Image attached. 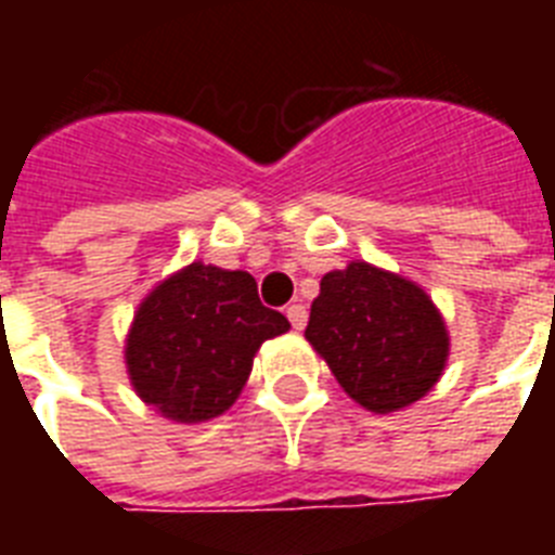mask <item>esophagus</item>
<instances>
[{"label":"esophagus","mask_w":555,"mask_h":555,"mask_svg":"<svg viewBox=\"0 0 555 555\" xmlns=\"http://www.w3.org/2000/svg\"><path fill=\"white\" fill-rule=\"evenodd\" d=\"M287 320H291V325H294L296 331H302L305 322H308V311H305V305L302 302L287 305Z\"/></svg>","instance_id":"esophagus-1"}]
</instances>
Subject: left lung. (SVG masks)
Masks as SVG:
<instances>
[{
    "instance_id": "1",
    "label": "left lung",
    "mask_w": 555,
    "mask_h": 555,
    "mask_svg": "<svg viewBox=\"0 0 555 555\" xmlns=\"http://www.w3.org/2000/svg\"><path fill=\"white\" fill-rule=\"evenodd\" d=\"M305 339L346 395L377 414L431 391L449 357L447 325L426 291L369 261L322 276Z\"/></svg>"
}]
</instances>
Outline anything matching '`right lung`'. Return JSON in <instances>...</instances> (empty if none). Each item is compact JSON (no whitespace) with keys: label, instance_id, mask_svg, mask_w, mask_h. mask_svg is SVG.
Listing matches in <instances>:
<instances>
[{"label":"right lung","instance_id":"1","mask_svg":"<svg viewBox=\"0 0 555 555\" xmlns=\"http://www.w3.org/2000/svg\"><path fill=\"white\" fill-rule=\"evenodd\" d=\"M291 322L259 302L256 279L192 261L141 302L126 369L146 405L178 423L212 421L242 395L253 357Z\"/></svg>","mask_w":555,"mask_h":555}]
</instances>
